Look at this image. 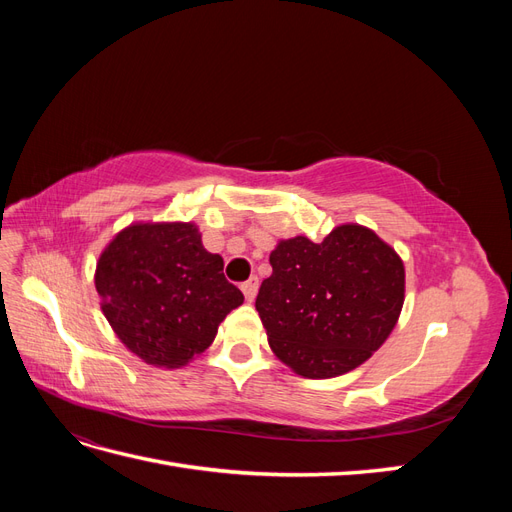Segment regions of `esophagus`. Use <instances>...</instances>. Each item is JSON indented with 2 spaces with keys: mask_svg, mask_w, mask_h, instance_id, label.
Returning a JSON list of instances; mask_svg holds the SVG:
<instances>
[{
  "mask_svg": "<svg viewBox=\"0 0 512 512\" xmlns=\"http://www.w3.org/2000/svg\"><path fill=\"white\" fill-rule=\"evenodd\" d=\"M241 290H243V294H245V301H254L256 292H258V277L252 275L250 280L241 284Z\"/></svg>",
  "mask_w": 512,
  "mask_h": 512,
  "instance_id": "esophagus-1",
  "label": "esophagus"
}]
</instances>
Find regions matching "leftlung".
Returning <instances> with one entry per match:
<instances>
[{"mask_svg":"<svg viewBox=\"0 0 512 512\" xmlns=\"http://www.w3.org/2000/svg\"><path fill=\"white\" fill-rule=\"evenodd\" d=\"M256 309L269 346L303 378H335L365 363L397 324L404 262L374 230L337 226L324 241H280Z\"/></svg>","mask_w":512,"mask_h":512,"instance_id":"8db88e82","label":"left lung"}]
</instances>
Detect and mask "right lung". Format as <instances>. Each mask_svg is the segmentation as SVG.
<instances>
[{"instance_id":"1","label":"right lung","mask_w":512,"mask_h":512,"mask_svg":"<svg viewBox=\"0 0 512 512\" xmlns=\"http://www.w3.org/2000/svg\"><path fill=\"white\" fill-rule=\"evenodd\" d=\"M96 290L121 342L158 367H181L209 348L243 303L222 256L207 252L188 222L123 228L98 260Z\"/></svg>"}]
</instances>
